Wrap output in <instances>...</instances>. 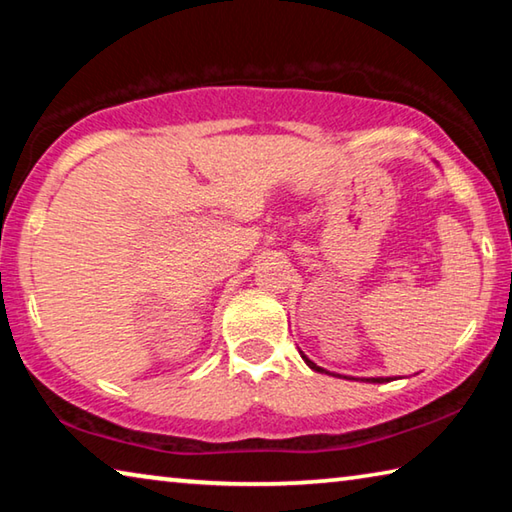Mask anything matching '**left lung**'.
Returning <instances> with one entry per match:
<instances>
[{
  "mask_svg": "<svg viewBox=\"0 0 512 512\" xmlns=\"http://www.w3.org/2000/svg\"><path fill=\"white\" fill-rule=\"evenodd\" d=\"M302 359L307 361V366H309L311 370H316V372H327V370H323L320 366H316L314 361H309V359L305 357V354H302ZM366 381H370V384H384V381H391V377H370V379H366Z\"/></svg>",
  "mask_w": 512,
  "mask_h": 512,
  "instance_id": "8db88e82",
  "label": "left lung"
}]
</instances>
